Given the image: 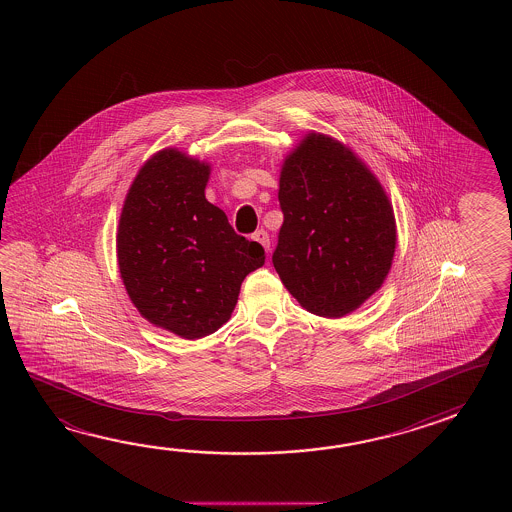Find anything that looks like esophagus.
<instances>
[{
	"instance_id": "esophagus-1",
	"label": "esophagus",
	"mask_w": 512,
	"mask_h": 512,
	"mask_svg": "<svg viewBox=\"0 0 512 512\" xmlns=\"http://www.w3.org/2000/svg\"><path fill=\"white\" fill-rule=\"evenodd\" d=\"M252 238L258 241V243H261L265 251H269V247H271V240H269V234H267V230H256V232L252 234Z\"/></svg>"
}]
</instances>
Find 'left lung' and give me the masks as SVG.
Masks as SVG:
<instances>
[{
	"instance_id": "left-lung-1",
	"label": "left lung",
	"mask_w": 512,
	"mask_h": 512,
	"mask_svg": "<svg viewBox=\"0 0 512 512\" xmlns=\"http://www.w3.org/2000/svg\"><path fill=\"white\" fill-rule=\"evenodd\" d=\"M278 199L283 285L315 315H348L392 267L395 219L379 181L346 146L309 133L283 163Z\"/></svg>"
}]
</instances>
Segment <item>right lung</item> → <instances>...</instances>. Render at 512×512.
Instances as JSON below:
<instances>
[{"label":"right lung","mask_w":512,"mask_h":512,"mask_svg":"<svg viewBox=\"0 0 512 512\" xmlns=\"http://www.w3.org/2000/svg\"><path fill=\"white\" fill-rule=\"evenodd\" d=\"M210 168L177 150L155 153L120 214L117 256L144 318L194 340L229 320L249 272L265 263L258 241L236 234L205 197Z\"/></svg>","instance_id":"right-lung-1"}]
</instances>
